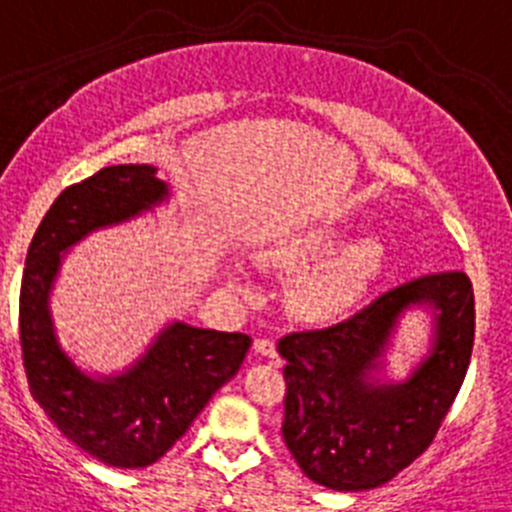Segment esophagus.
<instances>
[{
    "label": "esophagus",
    "mask_w": 512,
    "mask_h": 512,
    "mask_svg": "<svg viewBox=\"0 0 512 512\" xmlns=\"http://www.w3.org/2000/svg\"><path fill=\"white\" fill-rule=\"evenodd\" d=\"M255 350L260 352L262 357H277L275 340H267V337H262V340H255Z\"/></svg>",
    "instance_id": "34e87169"
}]
</instances>
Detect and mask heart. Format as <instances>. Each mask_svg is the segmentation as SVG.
<instances>
[{"label":"heart","instance_id":"1","mask_svg":"<svg viewBox=\"0 0 512 512\" xmlns=\"http://www.w3.org/2000/svg\"><path fill=\"white\" fill-rule=\"evenodd\" d=\"M265 257L277 272L297 277L290 307L310 325H337L355 315L385 267L380 240H350V230L335 225L290 232L270 245Z\"/></svg>","mask_w":512,"mask_h":512}]
</instances>
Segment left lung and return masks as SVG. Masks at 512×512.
Segmentation results:
<instances>
[{"label": "left lung", "instance_id": "obj_1", "mask_svg": "<svg viewBox=\"0 0 512 512\" xmlns=\"http://www.w3.org/2000/svg\"><path fill=\"white\" fill-rule=\"evenodd\" d=\"M415 306L431 315L429 352L405 381H388L392 337ZM473 337V285L460 270L405 282L340 325L282 337V438L302 473L340 493L393 480L433 443L465 380Z\"/></svg>", "mask_w": 512, "mask_h": 512}]
</instances>
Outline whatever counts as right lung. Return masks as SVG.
<instances>
[{
    "mask_svg": "<svg viewBox=\"0 0 512 512\" xmlns=\"http://www.w3.org/2000/svg\"><path fill=\"white\" fill-rule=\"evenodd\" d=\"M152 165H114L54 200L29 245L19 290V340L29 390L59 433L112 468L157 463L212 395L240 370L252 340L175 320L132 365L89 375L62 347L52 300L62 260L77 242L170 202Z\"/></svg>",
    "mask_w": 512,
    "mask_h": 512,
    "instance_id": "right-lung-1",
    "label": "right lung"
}]
</instances>
